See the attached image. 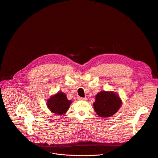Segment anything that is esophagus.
Wrapping results in <instances>:
<instances>
[{
    "instance_id": "1",
    "label": "esophagus",
    "mask_w": 158,
    "mask_h": 158,
    "mask_svg": "<svg viewBox=\"0 0 158 158\" xmlns=\"http://www.w3.org/2000/svg\"><path fill=\"white\" fill-rule=\"evenodd\" d=\"M77 99L80 100V101H85V100H86L87 98H82V97H77Z\"/></svg>"
}]
</instances>
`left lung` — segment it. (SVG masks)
<instances>
[{
    "label": "left lung",
    "instance_id": "1",
    "mask_svg": "<svg viewBox=\"0 0 158 158\" xmlns=\"http://www.w3.org/2000/svg\"><path fill=\"white\" fill-rule=\"evenodd\" d=\"M122 105L120 97L111 91H101L96 96L93 103L94 109L98 115L109 117L117 113Z\"/></svg>",
    "mask_w": 158,
    "mask_h": 158
}]
</instances>
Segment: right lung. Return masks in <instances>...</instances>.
Masks as SVG:
<instances>
[{"mask_svg": "<svg viewBox=\"0 0 158 158\" xmlns=\"http://www.w3.org/2000/svg\"><path fill=\"white\" fill-rule=\"evenodd\" d=\"M70 103L71 101L68 100L64 93L59 92L48 100L47 106L52 112L63 114L67 111Z\"/></svg>", "mask_w": 158, "mask_h": 158, "instance_id": "obj_1", "label": "right lung"}]
</instances>
